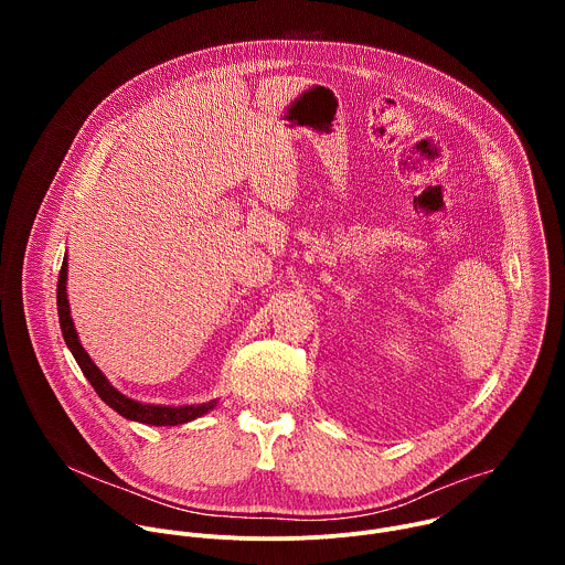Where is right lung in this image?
<instances>
[{
	"label": "right lung",
	"mask_w": 565,
	"mask_h": 565,
	"mask_svg": "<svg viewBox=\"0 0 565 565\" xmlns=\"http://www.w3.org/2000/svg\"><path fill=\"white\" fill-rule=\"evenodd\" d=\"M66 257L62 262L60 268V277H57V317H60V329H62V338L68 347V351L73 353L77 366L83 369L85 377L92 382V386L96 388V393L100 395V399L105 405H109L116 414H120L127 420L134 423H142V425H151V427H174V425H183L190 420H196L201 416H205L207 412H212L216 407V399L203 402V405H183V407H170V405H145V402L131 399L125 393H120L107 377L105 373L94 364V360L89 358V353L79 344L77 331L73 327L71 319V308H68V299H66Z\"/></svg>",
	"instance_id": "right-lung-1"
}]
</instances>
